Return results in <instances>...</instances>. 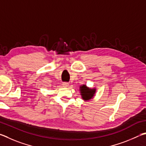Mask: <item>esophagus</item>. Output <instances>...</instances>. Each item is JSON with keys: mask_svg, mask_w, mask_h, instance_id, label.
<instances>
[{"mask_svg": "<svg viewBox=\"0 0 146 146\" xmlns=\"http://www.w3.org/2000/svg\"><path fill=\"white\" fill-rule=\"evenodd\" d=\"M62 86H63V87H67L69 86V84L68 83V82H63Z\"/></svg>", "mask_w": 146, "mask_h": 146, "instance_id": "esophagus-1", "label": "esophagus"}]
</instances>
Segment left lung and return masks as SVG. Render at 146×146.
Returning <instances> with one entry per match:
<instances>
[{
  "label": "left lung",
  "instance_id": "left-lung-1",
  "mask_svg": "<svg viewBox=\"0 0 146 146\" xmlns=\"http://www.w3.org/2000/svg\"><path fill=\"white\" fill-rule=\"evenodd\" d=\"M80 92L82 95V98L84 100H89L92 97L94 96V94L96 92L95 89H88L86 87V85H83L82 86H80Z\"/></svg>",
  "mask_w": 146,
  "mask_h": 146
}]
</instances>
